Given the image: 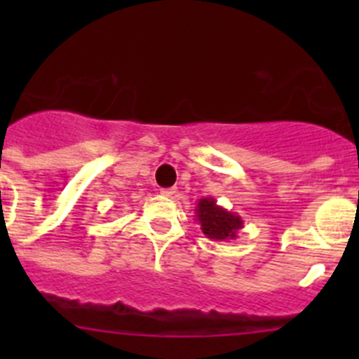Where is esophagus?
<instances>
[{
	"label": "esophagus",
	"mask_w": 359,
	"mask_h": 359,
	"mask_svg": "<svg viewBox=\"0 0 359 359\" xmlns=\"http://www.w3.org/2000/svg\"><path fill=\"white\" fill-rule=\"evenodd\" d=\"M159 193H161L163 196H166V198H172L173 194H175V187H166V189H161Z\"/></svg>",
	"instance_id": "1"
}]
</instances>
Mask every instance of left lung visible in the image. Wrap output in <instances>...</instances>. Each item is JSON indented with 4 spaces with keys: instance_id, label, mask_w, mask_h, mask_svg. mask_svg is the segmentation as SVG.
<instances>
[{
    "instance_id": "obj_1",
    "label": "left lung",
    "mask_w": 359,
    "mask_h": 359,
    "mask_svg": "<svg viewBox=\"0 0 359 359\" xmlns=\"http://www.w3.org/2000/svg\"><path fill=\"white\" fill-rule=\"evenodd\" d=\"M194 217L200 222L203 234L208 240H236L238 231L243 229V219L238 213L217 205L213 198H201L194 208Z\"/></svg>"
}]
</instances>
